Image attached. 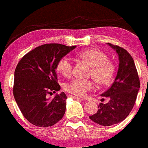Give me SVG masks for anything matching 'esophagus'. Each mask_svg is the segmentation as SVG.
<instances>
[{"mask_svg":"<svg viewBox=\"0 0 148 148\" xmlns=\"http://www.w3.org/2000/svg\"><path fill=\"white\" fill-rule=\"evenodd\" d=\"M70 97L71 98L74 99V100H83L82 98H78V97H76V96H74V95H70Z\"/></svg>","mask_w":148,"mask_h":148,"instance_id":"34e87169","label":"esophagus"}]
</instances>
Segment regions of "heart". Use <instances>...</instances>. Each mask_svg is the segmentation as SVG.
Returning a JSON list of instances; mask_svg holds the SVG:
<instances>
[{"label": "heart", "instance_id": "heart-1", "mask_svg": "<svg viewBox=\"0 0 148 148\" xmlns=\"http://www.w3.org/2000/svg\"><path fill=\"white\" fill-rule=\"evenodd\" d=\"M78 56L92 66L90 74L100 84H108L114 74V66L108 61V56L98 49H88L78 53ZM73 64L67 57L62 58L57 64V71L64 77H68L72 71ZM94 88L91 80L75 79L65 84V90L76 96L83 97Z\"/></svg>", "mask_w": 148, "mask_h": 148}]
</instances>
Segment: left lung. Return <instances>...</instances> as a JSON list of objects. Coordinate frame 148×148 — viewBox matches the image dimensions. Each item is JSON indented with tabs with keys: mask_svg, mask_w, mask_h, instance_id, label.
I'll return each instance as SVG.
<instances>
[{
	"mask_svg": "<svg viewBox=\"0 0 148 148\" xmlns=\"http://www.w3.org/2000/svg\"><path fill=\"white\" fill-rule=\"evenodd\" d=\"M115 50L119 58V68L114 80L102 97L109 98L100 103L96 113L89 116L93 122L110 126L121 122L131 112L140 88V81L133 58L124 48L107 43Z\"/></svg>",
	"mask_w": 148,
	"mask_h": 148,
	"instance_id": "left-lung-1",
	"label": "left lung"
}]
</instances>
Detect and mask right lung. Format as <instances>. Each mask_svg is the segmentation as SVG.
Instances as JSON below:
<instances>
[{"instance_id": "right-lung-1", "label": "right lung", "mask_w": 148, "mask_h": 148, "mask_svg": "<svg viewBox=\"0 0 148 148\" xmlns=\"http://www.w3.org/2000/svg\"><path fill=\"white\" fill-rule=\"evenodd\" d=\"M75 48L59 43L40 45L27 53L16 66L14 98L31 124L48 127L64 116L67 99L65 93L62 92L53 98H48V94L60 90L57 82V64Z\"/></svg>"}]
</instances>
